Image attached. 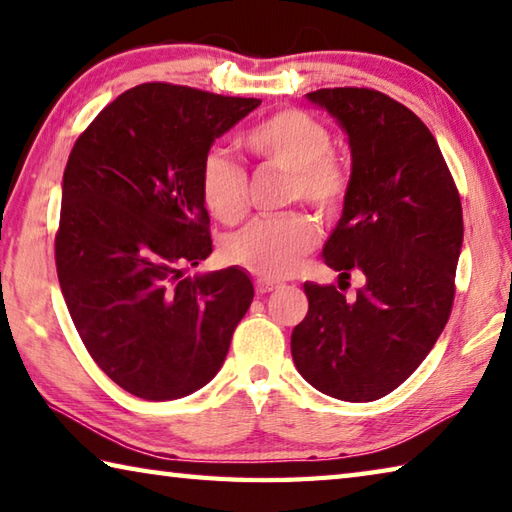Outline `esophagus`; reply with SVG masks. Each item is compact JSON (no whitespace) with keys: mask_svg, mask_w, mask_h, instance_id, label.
I'll list each match as a JSON object with an SVG mask.
<instances>
[{"mask_svg":"<svg viewBox=\"0 0 512 512\" xmlns=\"http://www.w3.org/2000/svg\"><path fill=\"white\" fill-rule=\"evenodd\" d=\"M255 288H257V295H266V293H273V290L282 288V282H273V279L259 277L255 282Z\"/></svg>","mask_w":512,"mask_h":512,"instance_id":"34e87169","label":"esophagus"}]
</instances>
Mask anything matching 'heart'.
Instances as JSON below:
<instances>
[{"mask_svg": "<svg viewBox=\"0 0 512 512\" xmlns=\"http://www.w3.org/2000/svg\"><path fill=\"white\" fill-rule=\"evenodd\" d=\"M250 155L270 168L286 170L288 202L310 206L322 219L344 208L350 175L333 153V133L315 115L282 108L259 119L242 135ZM199 197L222 224H237L248 206V177L228 157L213 153L199 170ZM317 233L306 215L255 219L226 242V257L259 277H284L315 248Z\"/></svg>", "mask_w": 512, "mask_h": 512, "instance_id": "b5f03b06", "label": "heart"}]
</instances>
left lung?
I'll list each match as a JSON object with an SVG mask.
<instances>
[{
    "label": "left lung",
    "mask_w": 512,
    "mask_h": 512,
    "mask_svg": "<svg viewBox=\"0 0 512 512\" xmlns=\"http://www.w3.org/2000/svg\"><path fill=\"white\" fill-rule=\"evenodd\" d=\"M306 97L342 124L353 155L324 259L342 277L362 270L366 286L346 302L335 286L306 282L308 313L290 353L310 386L344 402H373L415 373L448 322L462 202L413 110L373 88H319Z\"/></svg>",
    "instance_id": "1"
}]
</instances>
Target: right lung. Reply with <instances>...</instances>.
Listing matches in <instances>:
<instances>
[{
    "label": "right lung",
    "mask_w": 512,
    "mask_h": 512,
    "mask_svg": "<svg viewBox=\"0 0 512 512\" xmlns=\"http://www.w3.org/2000/svg\"><path fill=\"white\" fill-rule=\"evenodd\" d=\"M262 99L164 82L119 95L77 137L55 235L59 286L95 364L130 395L166 402L222 368L253 302L242 268L186 277L213 253L199 170Z\"/></svg>",
    "instance_id": "1"
}]
</instances>
